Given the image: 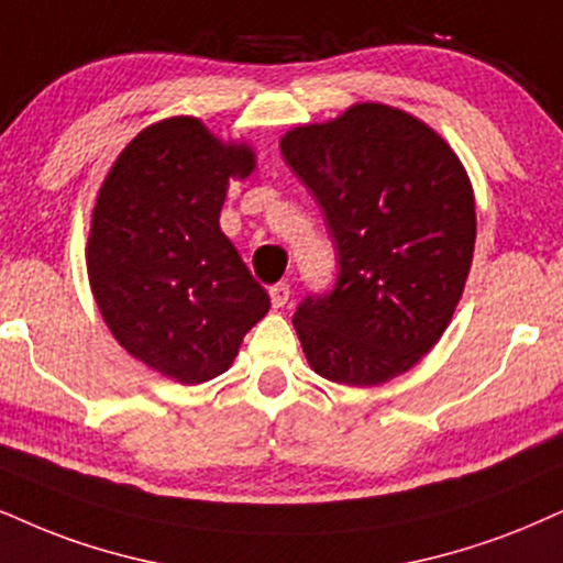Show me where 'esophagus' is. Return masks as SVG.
<instances>
[{"label":"esophagus","instance_id":"1","mask_svg":"<svg viewBox=\"0 0 563 563\" xmlns=\"http://www.w3.org/2000/svg\"><path fill=\"white\" fill-rule=\"evenodd\" d=\"M268 295H271V305H274V308H284V305H287V300H289V295H292V289H289V284H274V287L268 289Z\"/></svg>","mask_w":563,"mask_h":563}]
</instances>
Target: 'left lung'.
<instances>
[{
  "mask_svg": "<svg viewBox=\"0 0 563 563\" xmlns=\"http://www.w3.org/2000/svg\"><path fill=\"white\" fill-rule=\"evenodd\" d=\"M279 145L339 250L334 289L292 318L305 357L336 384H386L433 350L462 300L477 229L467 172L433 128L378 101Z\"/></svg>",
  "mask_w": 563,
  "mask_h": 563,
  "instance_id": "8db88e82",
  "label": "left lung"
}]
</instances>
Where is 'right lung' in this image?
<instances>
[{"label":"right lung","mask_w":563,"mask_h":563,"mask_svg":"<svg viewBox=\"0 0 563 563\" xmlns=\"http://www.w3.org/2000/svg\"><path fill=\"white\" fill-rule=\"evenodd\" d=\"M253 169L247 143H224L198 117H169L124 145L96 196L93 300L117 342L177 384L221 376L271 308L219 227L229 179Z\"/></svg>","instance_id":"1"}]
</instances>
